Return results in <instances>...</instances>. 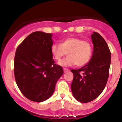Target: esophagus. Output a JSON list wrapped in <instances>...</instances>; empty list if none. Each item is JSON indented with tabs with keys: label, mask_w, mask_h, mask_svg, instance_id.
I'll return each mask as SVG.
<instances>
[{
	"label": "esophagus",
	"mask_w": 122,
	"mask_h": 122,
	"mask_svg": "<svg viewBox=\"0 0 122 122\" xmlns=\"http://www.w3.org/2000/svg\"><path fill=\"white\" fill-rule=\"evenodd\" d=\"M63 71H64V72H65V73H66V72H68V71H69V69H66V68H64V69H63Z\"/></svg>",
	"instance_id": "1"
}]
</instances>
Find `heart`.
<instances>
[{"label":"heart","mask_w":122,"mask_h":122,"mask_svg":"<svg viewBox=\"0 0 122 122\" xmlns=\"http://www.w3.org/2000/svg\"><path fill=\"white\" fill-rule=\"evenodd\" d=\"M53 58L59 61L67 53L69 56L58 62L64 67L77 65L83 66L89 61L92 53V46L87 40L76 37H69L61 41L60 44H54L50 49Z\"/></svg>","instance_id":"1"}]
</instances>
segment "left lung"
Segmentation results:
<instances>
[{"mask_svg":"<svg viewBox=\"0 0 122 122\" xmlns=\"http://www.w3.org/2000/svg\"><path fill=\"white\" fill-rule=\"evenodd\" d=\"M93 53L89 62L77 70H71L73 79L71 90L74 98L81 103H88L97 98L106 86L109 77L111 52L100 34L91 35Z\"/></svg>","mask_w":122,"mask_h":122,"instance_id":"left-lung-1","label":"left lung"}]
</instances>
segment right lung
I'll return each instance as SVG.
<instances>
[{
	"label": "right lung",
	"mask_w": 122,
	"mask_h": 122,
	"mask_svg": "<svg viewBox=\"0 0 122 122\" xmlns=\"http://www.w3.org/2000/svg\"><path fill=\"white\" fill-rule=\"evenodd\" d=\"M52 34L32 33L17 47L14 61L15 80L26 98L42 102L54 92L57 81L63 74L62 67L55 64L50 49Z\"/></svg>",
	"instance_id": "1"
}]
</instances>
